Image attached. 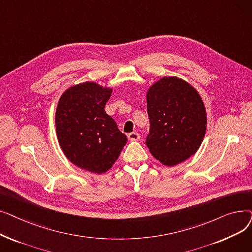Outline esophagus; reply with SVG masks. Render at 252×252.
Returning a JSON list of instances; mask_svg holds the SVG:
<instances>
[{
    "label": "esophagus",
    "mask_w": 252,
    "mask_h": 252,
    "mask_svg": "<svg viewBox=\"0 0 252 252\" xmlns=\"http://www.w3.org/2000/svg\"><path fill=\"white\" fill-rule=\"evenodd\" d=\"M127 138L130 141H138V140H140V135L138 133H136V131H133V133L127 134Z\"/></svg>",
    "instance_id": "1"
}]
</instances>
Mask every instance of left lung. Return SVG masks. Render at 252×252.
Returning a JSON list of instances; mask_svg holds the SVG:
<instances>
[{"mask_svg": "<svg viewBox=\"0 0 252 252\" xmlns=\"http://www.w3.org/2000/svg\"><path fill=\"white\" fill-rule=\"evenodd\" d=\"M149 134L146 145L151 154L167 166L177 165L193 155L206 131V111L198 92L176 76H164L147 93Z\"/></svg>", "mask_w": 252, "mask_h": 252, "instance_id": "obj_1", "label": "left lung"}]
</instances>
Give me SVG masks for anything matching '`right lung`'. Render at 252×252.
<instances>
[{
    "instance_id": "add662e5",
    "label": "right lung",
    "mask_w": 252,
    "mask_h": 252,
    "mask_svg": "<svg viewBox=\"0 0 252 252\" xmlns=\"http://www.w3.org/2000/svg\"><path fill=\"white\" fill-rule=\"evenodd\" d=\"M111 89L87 82L66 90L56 110V134L68 159L95 174L107 171L127 141L105 112Z\"/></svg>"
}]
</instances>
